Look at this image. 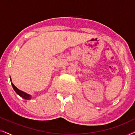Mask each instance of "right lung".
<instances>
[{
	"label": "right lung",
	"mask_w": 135,
	"mask_h": 135,
	"mask_svg": "<svg viewBox=\"0 0 135 135\" xmlns=\"http://www.w3.org/2000/svg\"><path fill=\"white\" fill-rule=\"evenodd\" d=\"M10 81H12V80H11V78H10ZM12 85L13 86V88L15 91L16 93L20 96V97L23 98V99H26V100H28V99H31V98H32V96H31V95H29V94H27L26 93H25V92H24L23 91H21V90L18 89V88H16V86L14 85V84H13L12 82Z\"/></svg>",
	"instance_id": "1"
}]
</instances>
